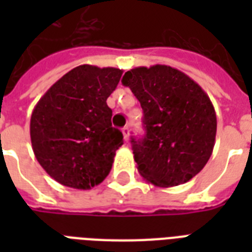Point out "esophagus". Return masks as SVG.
Returning a JSON list of instances; mask_svg holds the SVG:
<instances>
[{
	"mask_svg": "<svg viewBox=\"0 0 252 252\" xmlns=\"http://www.w3.org/2000/svg\"><path fill=\"white\" fill-rule=\"evenodd\" d=\"M122 132H123V136H124V140L128 141V140H129V128H128V126H124V128L122 129Z\"/></svg>",
	"mask_w": 252,
	"mask_h": 252,
	"instance_id": "34e87169",
	"label": "esophagus"
}]
</instances>
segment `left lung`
Here are the masks:
<instances>
[{
	"mask_svg": "<svg viewBox=\"0 0 252 252\" xmlns=\"http://www.w3.org/2000/svg\"><path fill=\"white\" fill-rule=\"evenodd\" d=\"M122 82L144 111L145 136L130 141L140 175L157 187L192 179L211 158L217 132L215 107L207 93L167 65L130 69Z\"/></svg>",
	"mask_w": 252,
	"mask_h": 252,
	"instance_id": "8db88e82",
	"label": "left lung"
}]
</instances>
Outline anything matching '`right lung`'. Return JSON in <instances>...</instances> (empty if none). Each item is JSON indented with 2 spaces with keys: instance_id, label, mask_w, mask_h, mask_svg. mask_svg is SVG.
<instances>
[{
  "instance_id": "add662e5",
  "label": "right lung",
  "mask_w": 252,
  "mask_h": 252,
  "mask_svg": "<svg viewBox=\"0 0 252 252\" xmlns=\"http://www.w3.org/2000/svg\"><path fill=\"white\" fill-rule=\"evenodd\" d=\"M123 70L80 65L36 103L30 136L37 162L63 186L90 189L108 175L123 133L112 126L107 98Z\"/></svg>"
}]
</instances>
